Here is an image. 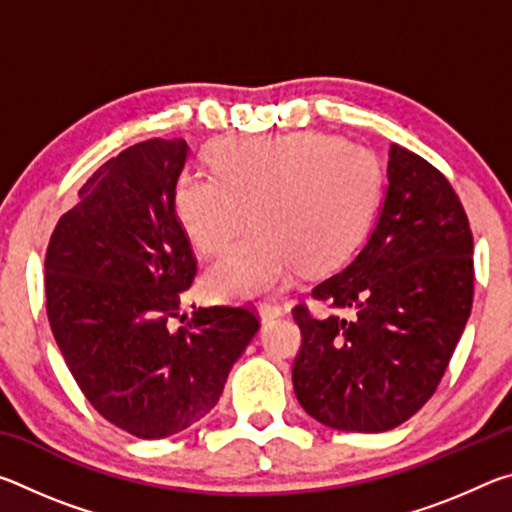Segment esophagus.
I'll return each instance as SVG.
<instances>
[{
  "mask_svg": "<svg viewBox=\"0 0 512 512\" xmlns=\"http://www.w3.org/2000/svg\"><path fill=\"white\" fill-rule=\"evenodd\" d=\"M280 316H284V309L280 305H262V307H259V318H262V323H268V320L280 318Z\"/></svg>",
  "mask_w": 512,
  "mask_h": 512,
  "instance_id": "34e87169",
  "label": "esophagus"
}]
</instances>
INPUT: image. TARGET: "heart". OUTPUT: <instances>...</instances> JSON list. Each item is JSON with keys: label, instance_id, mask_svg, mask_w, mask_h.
I'll list each match as a JSON object with an SVG mask.
<instances>
[{"label": "heart", "instance_id": "heart-1", "mask_svg": "<svg viewBox=\"0 0 512 512\" xmlns=\"http://www.w3.org/2000/svg\"><path fill=\"white\" fill-rule=\"evenodd\" d=\"M212 171L187 169L173 207L189 241L216 255L246 225L253 230L210 266L205 287L219 300H253L287 287L296 266L341 264L375 210L381 171L363 146L325 133L223 137L207 151Z\"/></svg>", "mask_w": 512, "mask_h": 512}]
</instances>
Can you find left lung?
I'll list each match as a JSON object with an SVG mask.
<instances>
[{
  "mask_svg": "<svg viewBox=\"0 0 512 512\" xmlns=\"http://www.w3.org/2000/svg\"><path fill=\"white\" fill-rule=\"evenodd\" d=\"M472 232L436 167L400 144L366 244L311 296L345 316L293 309L302 345L293 391L325 427L379 433L436 391L472 311Z\"/></svg>",
  "mask_w": 512,
  "mask_h": 512,
  "instance_id": "1",
  "label": "left lung"
}]
</instances>
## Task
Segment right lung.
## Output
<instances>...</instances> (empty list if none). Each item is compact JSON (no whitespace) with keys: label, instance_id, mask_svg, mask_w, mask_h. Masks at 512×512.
<instances>
[{"label":"right lung","instance_id":"right-lung-1","mask_svg":"<svg viewBox=\"0 0 512 512\" xmlns=\"http://www.w3.org/2000/svg\"><path fill=\"white\" fill-rule=\"evenodd\" d=\"M187 155L185 140L158 137L101 164L45 257L47 316L69 372L103 418L146 440L205 418L259 329L244 307H198L173 327L196 275L173 207Z\"/></svg>","mask_w":512,"mask_h":512}]
</instances>
